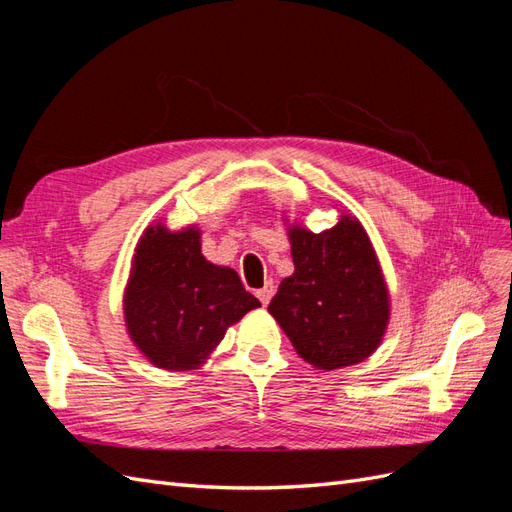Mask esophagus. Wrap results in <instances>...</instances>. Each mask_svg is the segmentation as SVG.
Masks as SVG:
<instances>
[{"label":"esophagus","instance_id":"1","mask_svg":"<svg viewBox=\"0 0 512 512\" xmlns=\"http://www.w3.org/2000/svg\"><path fill=\"white\" fill-rule=\"evenodd\" d=\"M273 292H275L273 282H267L265 286H262V288L256 292V297L260 299L262 305H269V301H271V297H273Z\"/></svg>","mask_w":512,"mask_h":512}]
</instances>
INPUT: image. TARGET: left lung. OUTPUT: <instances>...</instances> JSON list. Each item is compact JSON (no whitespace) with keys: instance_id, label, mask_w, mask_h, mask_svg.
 Masks as SVG:
<instances>
[{"instance_id":"1","label":"left lung","mask_w":512,"mask_h":512,"mask_svg":"<svg viewBox=\"0 0 512 512\" xmlns=\"http://www.w3.org/2000/svg\"><path fill=\"white\" fill-rule=\"evenodd\" d=\"M286 226L294 273L277 288L269 314L316 369L365 361L391 320L389 286L365 226L346 211L322 232Z\"/></svg>"}]
</instances>
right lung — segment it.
I'll list each match as a JSON object with an SVG mask.
<instances>
[{
  "mask_svg": "<svg viewBox=\"0 0 512 512\" xmlns=\"http://www.w3.org/2000/svg\"><path fill=\"white\" fill-rule=\"evenodd\" d=\"M196 224H149L132 256L123 320L136 350L160 369H200L228 327L260 307L235 269L203 256Z\"/></svg>",
  "mask_w": 512,
  "mask_h": 512,
  "instance_id": "1",
  "label": "right lung"
}]
</instances>
